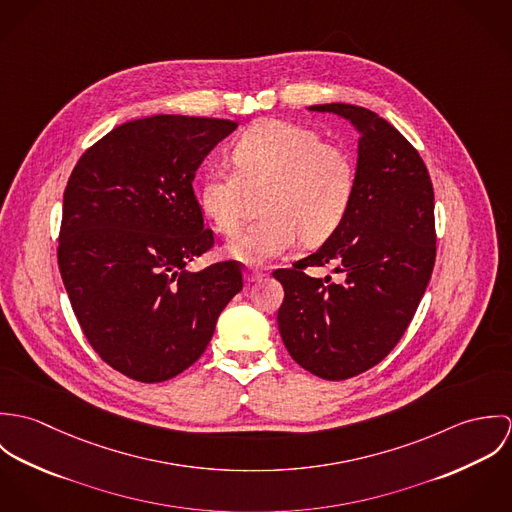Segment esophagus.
Instances as JSON below:
<instances>
[{
    "label": "esophagus",
    "mask_w": 512,
    "mask_h": 512,
    "mask_svg": "<svg viewBox=\"0 0 512 512\" xmlns=\"http://www.w3.org/2000/svg\"><path fill=\"white\" fill-rule=\"evenodd\" d=\"M244 278H246L248 284H256V282H260V280L264 278V274L258 272V270H246V272H244Z\"/></svg>",
    "instance_id": "obj_1"
}]
</instances>
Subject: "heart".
Here are the masks:
<instances>
[{
    "instance_id": "heart-1",
    "label": "heart",
    "mask_w": 512,
    "mask_h": 512,
    "mask_svg": "<svg viewBox=\"0 0 512 512\" xmlns=\"http://www.w3.org/2000/svg\"><path fill=\"white\" fill-rule=\"evenodd\" d=\"M234 167L207 171L199 201L220 234H236L250 209V193H264L256 220L228 246L246 264H264L303 240L325 242L347 217L357 167L351 153L307 126L262 120L232 146Z\"/></svg>"
}]
</instances>
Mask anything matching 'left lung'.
I'll use <instances>...</instances> for the list:
<instances>
[{
    "instance_id": "obj_1",
    "label": "left lung",
    "mask_w": 512,
    "mask_h": 512,
    "mask_svg": "<svg viewBox=\"0 0 512 512\" xmlns=\"http://www.w3.org/2000/svg\"><path fill=\"white\" fill-rule=\"evenodd\" d=\"M309 110L347 118L361 134L357 187L343 224L311 256L274 278L278 329L293 361L325 380L378 365L402 339L436 264L434 187L424 159L390 122L353 104ZM335 263L346 280L304 270Z\"/></svg>"
}]
</instances>
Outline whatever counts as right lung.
I'll use <instances>...</instances> for the list:
<instances>
[{
  "label": "right lung",
  "instance_id": "obj_1",
  "mask_svg": "<svg viewBox=\"0 0 512 512\" xmlns=\"http://www.w3.org/2000/svg\"><path fill=\"white\" fill-rule=\"evenodd\" d=\"M236 122L157 114L88 147L69 177L59 270L98 357L138 382L199 361L220 311L242 290V264H187L213 248L195 171Z\"/></svg>",
  "mask_w": 512,
  "mask_h": 512
}]
</instances>
